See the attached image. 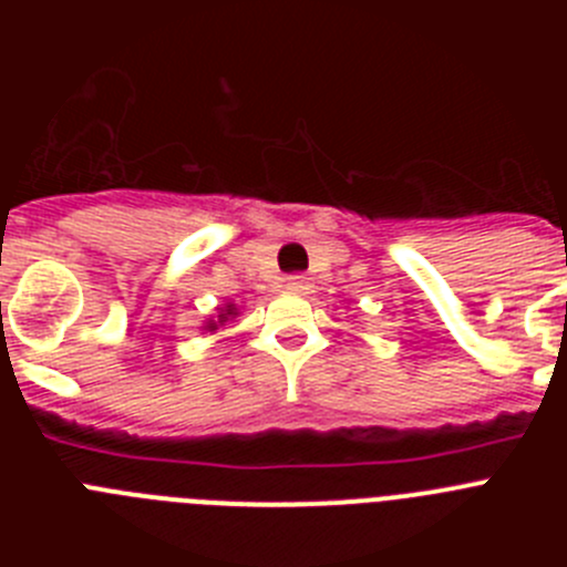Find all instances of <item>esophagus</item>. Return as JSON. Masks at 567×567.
Here are the masks:
<instances>
[{"label":"esophagus","mask_w":567,"mask_h":567,"mask_svg":"<svg viewBox=\"0 0 567 567\" xmlns=\"http://www.w3.org/2000/svg\"><path fill=\"white\" fill-rule=\"evenodd\" d=\"M307 287H309V280L303 278V275H289L287 278V289H292V292H303Z\"/></svg>","instance_id":"34e87169"}]
</instances>
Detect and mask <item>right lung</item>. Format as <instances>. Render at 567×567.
<instances>
[{
	"label": "right lung",
	"mask_w": 567,
	"mask_h": 567,
	"mask_svg": "<svg viewBox=\"0 0 567 567\" xmlns=\"http://www.w3.org/2000/svg\"><path fill=\"white\" fill-rule=\"evenodd\" d=\"M235 315H238V309H235V303H227V307H221V315H218V320H207V332H215V329L218 327H224V323H227L229 318H235Z\"/></svg>",
	"instance_id": "1"
}]
</instances>
